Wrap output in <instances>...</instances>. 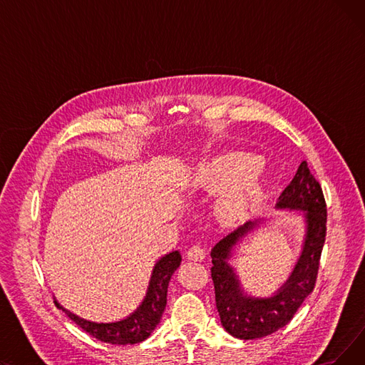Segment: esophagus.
<instances>
[{
	"mask_svg": "<svg viewBox=\"0 0 365 365\" xmlns=\"http://www.w3.org/2000/svg\"><path fill=\"white\" fill-rule=\"evenodd\" d=\"M186 257H187L189 260H194V262H202V260L205 259V250H204V247H201V245H198V244L192 245V247H190L189 250H187Z\"/></svg>",
	"mask_w": 365,
	"mask_h": 365,
	"instance_id": "34e87169",
	"label": "esophagus"
}]
</instances>
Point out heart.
<instances>
[{
	"label": "heart",
	"mask_w": 365,
	"mask_h": 365,
	"mask_svg": "<svg viewBox=\"0 0 365 365\" xmlns=\"http://www.w3.org/2000/svg\"><path fill=\"white\" fill-rule=\"evenodd\" d=\"M259 167L260 160L256 157L226 155L198 167L194 171L192 183L197 187L220 190L222 194L216 205L217 213L222 219L234 222L245 215L248 202L256 192V186L252 182L235 183Z\"/></svg>",
	"instance_id": "1"
}]
</instances>
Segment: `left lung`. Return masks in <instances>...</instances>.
I'll use <instances>...</instances> for the list:
<instances>
[{
  "instance_id": "8db88e82",
  "label": "left lung",
  "mask_w": 365,
  "mask_h": 365,
  "mask_svg": "<svg viewBox=\"0 0 365 365\" xmlns=\"http://www.w3.org/2000/svg\"><path fill=\"white\" fill-rule=\"evenodd\" d=\"M277 207L304 212L306 240L293 274L275 296L267 299L247 296L234 269L226 262L231 256L232 247L253 231L259 222L244 223L237 231L220 240L212 250V279L217 312L223 329L237 339L253 340L285 327L304 299L312 293L317 282L327 232V205L321 185L311 175L308 163L302 161L296 176L279 195Z\"/></svg>"
}]
</instances>
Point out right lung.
Here are the masks:
<instances>
[{
	"instance_id": "add662e5",
	"label": "right lung",
	"mask_w": 365,
	"mask_h": 365,
	"mask_svg": "<svg viewBox=\"0 0 365 365\" xmlns=\"http://www.w3.org/2000/svg\"><path fill=\"white\" fill-rule=\"evenodd\" d=\"M180 262H182V256L179 252L165 255L157 262L149 281L146 297L143 299L139 308L123 321L109 322V324L91 322L73 315L56 300H54V304L59 309H62L76 325H78V327H81L86 333H88L94 339L105 343L118 344V346L140 343L145 339H148L150 333L155 330L163 317V312L167 304L168 282L171 275L175 274V271L180 266Z\"/></svg>"
}]
</instances>
